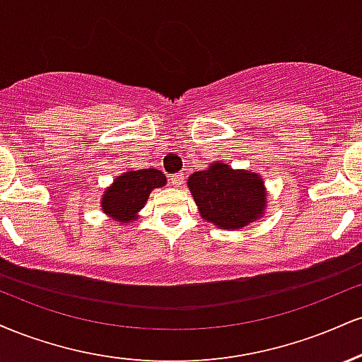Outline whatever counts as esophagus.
Returning a JSON list of instances; mask_svg holds the SVG:
<instances>
[{
	"instance_id": "esophagus-1",
	"label": "esophagus",
	"mask_w": 362,
	"mask_h": 362,
	"mask_svg": "<svg viewBox=\"0 0 362 362\" xmlns=\"http://www.w3.org/2000/svg\"><path fill=\"white\" fill-rule=\"evenodd\" d=\"M184 173H175V175L170 177V184H172L173 187H182V184H184Z\"/></svg>"
}]
</instances>
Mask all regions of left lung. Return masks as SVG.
<instances>
[{
  "mask_svg": "<svg viewBox=\"0 0 362 362\" xmlns=\"http://www.w3.org/2000/svg\"><path fill=\"white\" fill-rule=\"evenodd\" d=\"M204 221L221 230H240L259 219L267 207L264 180L250 170L213 163L187 180Z\"/></svg>",
  "mask_w": 362,
  "mask_h": 362,
  "instance_id": "1",
  "label": "left lung"
}]
</instances>
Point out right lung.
Segmentation results:
<instances>
[{
  "label": "right lung",
  "mask_w": 362,
  "mask_h": 362,
  "mask_svg": "<svg viewBox=\"0 0 362 362\" xmlns=\"http://www.w3.org/2000/svg\"><path fill=\"white\" fill-rule=\"evenodd\" d=\"M167 184V177L156 168H143L124 172L107 187L102 195V209L109 218L120 224L138 219L139 211L146 204L153 189Z\"/></svg>",
  "instance_id": "obj_1"
}]
</instances>
